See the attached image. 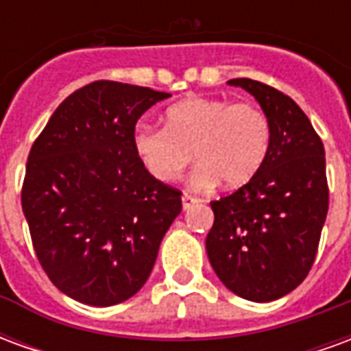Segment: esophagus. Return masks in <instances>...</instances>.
I'll list each match as a JSON object with an SVG mask.
<instances>
[{"label":"esophagus","mask_w":351,"mask_h":351,"mask_svg":"<svg viewBox=\"0 0 351 351\" xmlns=\"http://www.w3.org/2000/svg\"><path fill=\"white\" fill-rule=\"evenodd\" d=\"M197 203H199L197 197H193V195H188V193H184V195H182L184 210H188V208H191L193 205H197Z\"/></svg>","instance_id":"obj_1"}]
</instances>
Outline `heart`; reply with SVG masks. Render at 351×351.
Instances as JSON below:
<instances>
[{
    "mask_svg": "<svg viewBox=\"0 0 351 351\" xmlns=\"http://www.w3.org/2000/svg\"><path fill=\"white\" fill-rule=\"evenodd\" d=\"M163 120L165 128L138 125L131 135L137 160L160 182L176 180L195 158V186L220 180L226 188H241L258 175L269 154V116L250 101L188 97L171 105Z\"/></svg>",
    "mask_w": 351,
    "mask_h": 351,
    "instance_id": "1",
    "label": "heart"
}]
</instances>
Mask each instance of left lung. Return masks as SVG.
I'll list each match as a JSON object with an SVG mask.
<instances>
[{
	"mask_svg": "<svg viewBox=\"0 0 351 351\" xmlns=\"http://www.w3.org/2000/svg\"><path fill=\"white\" fill-rule=\"evenodd\" d=\"M229 84L258 99L271 122V146L250 182L210 203L206 254L228 289L269 302L293 291L316 259L329 208L324 143L289 95L259 80Z\"/></svg>",
	"mask_w": 351,
	"mask_h": 351,
	"instance_id": "8db88e82",
	"label": "left lung"
}]
</instances>
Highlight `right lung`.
Returning a JSON list of instances; mask_svg holds the SVG:
<instances>
[{
	"mask_svg": "<svg viewBox=\"0 0 351 351\" xmlns=\"http://www.w3.org/2000/svg\"><path fill=\"white\" fill-rule=\"evenodd\" d=\"M171 93L114 80L73 92L35 138L22 210L50 282L71 299L110 306L137 293L182 191L148 175L131 146L135 123Z\"/></svg>",
	"mask_w": 351,
	"mask_h": 351,
	"instance_id": "1",
	"label": "right lung"
}]
</instances>
